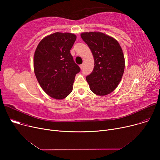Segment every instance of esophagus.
<instances>
[{
	"mask_svg": "<svg viewBox=\"0 0 160 160\" xmlns=\"http://www.w3.org/2000/svg\"><path fill=\"white\" fill-rule=\"evenodd\" d=\"M80 69H83V64L80 65Z\"/></svg>",
	"mask_w": 160,
	"mask_h": 160,
	"instance_id": "34e87169",
	"label": "esophagus"
}]
</instances>
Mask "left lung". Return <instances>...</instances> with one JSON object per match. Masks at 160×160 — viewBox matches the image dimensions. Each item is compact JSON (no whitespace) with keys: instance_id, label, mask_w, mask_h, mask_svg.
Segmentation results:
<instances>
[{"instance_id":"left-lung-1","label":"left lung","mask_w":160,"mask_h":160,"mask_svg":"<svg viewBox=\"0 0 160 160\" xmlns=\"http://www.w3.org/2000/svg\"><path fill=\"white\" fill-rule=\"evenodd\" d=\"M81 38L91 49L95 66L86 77L91 91L106 95L119 85L124 70V57L118 42L101 32H85Z\"/></svg>"}]
</instances>
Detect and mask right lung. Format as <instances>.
Here are the masks:
<instances>
[{"instance_id":"add662e5","label":"right lung","mask_w":160,"mask_h":160,"mask_svg":"<svg viewBox=\"0 0 160 160\" xmlns=\"http://www.w3.org/2000/svg\"><path fill=\"white\" fill-rule=\"evenodd\" d=\"M77 39L73 33L56 32L42 39L33 59L37 80L45 93L56 99H63L72 91L75 76L80 71L71 54Z\"/></svg>"}]
</instances>
